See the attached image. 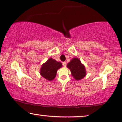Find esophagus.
Here are the masks:
<instances>
[{"label":"esophagus","mask_w":122,"mask_h":122,"mask_svg":"<svg viewBox=\"0 0 122 122\" xmlns=\"http://www.w3.org/2000/svg\"><path fill=\"white\" fill-rule=\"evenodd\" d=\"M62 65L64 67H66V62H63Z\"/></svg>","instance_id":"obj_1"}]
</instances>
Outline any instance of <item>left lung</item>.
Masks as SVG:
<instances>
[{
    "label": "left lung",
    "instance_id": "left-lung-1",
    "mask_svg": "<svg viewBox=\"0 0 122 122\" xmlns=\"http://www.w3.org/2000/svg\"><path fill=\"white\" fill-rule=\"evenodd\" d=\"M67 67L71 71L72 76L77 81L83 79L86 75L84 65L77 57H74L67 65Z\"/></svg>",
    "mask_w": 122,
    "mask_h": 122
}]
</instances>
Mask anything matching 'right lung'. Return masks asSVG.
I'll list each match as a JSON object with an SVG mask.
<instances>
[{"mask_svg": "<svg viewBox=\"0 0 122 122\" xmlns=\"http://www.w3.org/2000/svg\"><path fill=\"white\" fill-rule=\"evenodd\" d=\"M62 67L60 62L56 61L52 58H49L41 65L40 69L41 76L49 81H52L56 77L57 70Z\"/></svg>", "mask_w": 122, "mask_h": 122, "instance_id": "obj_1", "label": "right lung"}]
</instances>
